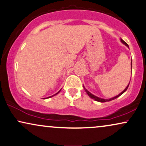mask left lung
<instances>
[{"instance_id":"obj_1","label":"left lung","mask_w":146,"mask_h":146,"mask_svg":"<svg viewBox=\"0 0 146 146\" xmlns=\"http://www.w3.org/2000/svg\"><path fill=\"white\" fill-rule=\"evenodd\" d=\"M121 42H122L123 44H124L125 46H127V47L129 48V46H128V44H127L126 42H125L124 40H123L122 39H121ZM131 69H132V62H131ZM129 84H128V86H127V87H126V88H125V89L123 90V91L121 92V93H120L119 95H117V96H114V97H113V98H110V99H103V98H98V97H97V96H94V95H93L92 94H91L90 93V92H89V91H88V90H87L86 88H84V89H85V90H86V93L88 94V95L91 98H92V99H94L96 101H98V102H109V101H111V100H114V99H116V98H117L118 97H119L120 96H121L123 94V93H124L125 92H126V90H127V88H128V87H129Z\"/></svg>"}]
</instances>
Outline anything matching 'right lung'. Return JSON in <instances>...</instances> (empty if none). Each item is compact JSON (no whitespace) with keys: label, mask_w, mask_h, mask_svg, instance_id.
Segmentation results:
<instances>
[{"label":"right lung","mask_w":146,"mask_h":146,"mask_svg":"<svg viewBox=\"0 0 146 146\" xmlns=\"http://www.w3.org/2000/svg\"><path fill=\"white\" fill-rule=\"evenodd\" d=\"M60 91H58V92H57V93H56V94H54V95H53V96H50V97H48V98H44V99H46V98H51V97L54 96H55V95H56V94H58V93H59V92H60Z\"/></svg>","instance_id":"1"}]
</instances>
